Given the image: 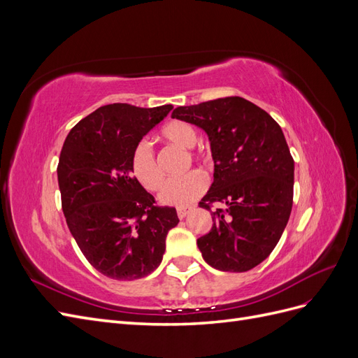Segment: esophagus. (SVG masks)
Listing matches in <instances>:
<instances>
[{
  "label": "esophagus",
  "instance_id": "34e87169",
  "mask_svg": "<svg viewBox=\"0 0 358 358\" xmlns=\"http://www.w3.org/2000/svg\"><path fill=\"white\" fill-rule=\"evenodd\" d=\"M189 212H191V209H178V216H179V220H183V218H185V216H187Z\"/></svg>",
  "mask_w": 358,
  "mask_h": 358
}]
</instances>
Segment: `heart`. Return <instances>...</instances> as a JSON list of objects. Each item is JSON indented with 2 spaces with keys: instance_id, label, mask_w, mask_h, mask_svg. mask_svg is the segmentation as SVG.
I'll use <instances>...</instances> for the list:
<instances>
[{
  "instance_id": "heart-1",
  "label": "heart",
  "mask_w": 358,
  "mask_h": 358,
  "mask_svg": "<svg viewBox=\"0 0 358 358\" xmlns=\"http://www.w3.org/2000/svg\"><path fill=\"white\" fill-rule=\"evenodd\" d=\"M162 137L169 143L176 145L182 149H192L197 145L199 134L191 124L183 121H171L162 128ZM191 157H194L191 154ZM131 173L134 179L146 188L148 191H157L162 185V173L158 167L155 159L154 149L148 140H142L131 154ZM206 188H208V180L200 171H191L185 176L169 180L164 188L161 189L158 200L161 204L175 206V208H187L191 203L201 197Z\"/></svg>"
}]
</instances>
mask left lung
Wrapping results in <instances>:
<instances>
[{"mask_svg": "<svg viewBox=\"0 0 358 358\" xmlns=\"http://www.w3.org/2000/svg\"><path fill=\"white\" fill-rule=\"evenodd\" d=\"M171 117L209 137L213 182L200 208L225 204L197 241L204 262L221 272H248L273 251L289 220L294 159L282 129L242 96L178 107Z\"/></svg>", "mask_w": 358, "mask_h": 358, "instance_id": "left-lung-1", "label": "left lung"}]
</instances>
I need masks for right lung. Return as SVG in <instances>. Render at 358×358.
I'll return each mask as SVG.
<instances>
[{
	"label": "right lung",
	"instance_id": "obj_1",
	"mask_svg": "<svg viewBox=\"0 0 358 358\" xmlns=\"http://www.w3.org/2000/svg\"><path fill=\"white\" fill-rule=\"evenodd\" d=\"M171 104H107L76 124L64 142L58 185L62 210L76 243L104 276L145 278L161 264L175 208L155 200L131 173V154Z\"/></svg>",
	"mask_w": 358,
	"mask_h": 358
}]
</instances>
